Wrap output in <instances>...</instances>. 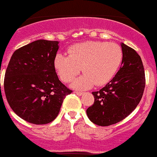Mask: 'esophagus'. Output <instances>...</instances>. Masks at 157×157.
<instances>
[{"label": "esophagus", "mask_w": 157, "mask_h": 157, "mask_svg": "<svg viewBox=\"0 0 157 157\" xmlns=\"http://www.w3.org/2000/svg\"><path fill=\"white\" fill-rule=\"evenodd\" d=\"M75 94H76L77 95H78V96H81V95L84 94V93H83V92H79V91H75Z\"/></svg>", "instance_id": "obj_1"}]
</instances>
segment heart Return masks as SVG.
<instances>
[{"instance_id":"obj_1","label":"heart","mask_w":157,"mask_h":157,"mask_svg":"<svg viewBox=\"0 0 157 157\" xmlns=\"http://www.w3.org/2000/svg\"><path fill=\"white\" fill-rule=\"evenodd\" d=\"M123 61L122 48L116 43L87 41L73 45L68 56L59 53L54 66L63 82H70L82 71L83 75L72 84L77 90H86L108 83L116 74Z\"/></svg>"}]
</instances>
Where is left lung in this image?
<instances>
[{
    "label": "left lung",
    "mask_w": 157,
    "mask_h": 157,
    "mask_svg": "<svg viewBox=\"0 0 157 157\" xmlns=\"http://www.w3.org/2000/svg\"><path fill=\"white\" fill-rule=\"evenodd\" d=\"M122 66L101 90L92 92L93 105L86 110L88 117L99 126L118 123L129 115L140 101L145 86L142 60L137 52L121 43Z\"/></svg>",
    "instance_id": "8db88e82"
}]
</instances>
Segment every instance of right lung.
Masks as SVG:
<instances>
[{
	"label": "right lung",
	"mask_w": 157,
	"mask_h": 157,
	"mask_svg": "<svg viewBox=\"0 0 157 157\" xmlns=\"http://www.w3.org/2000/svg\"><path fill=\"white\" fill-rule=\"evenodd\" d=\"M58 44L38 40L17 49L6 71L4 90L8 104L17 116L33 124L52 122L65 96L72 92L56 73Z\"/></svg>",
	"instance_id": "obj_1"
}]
</instances>
